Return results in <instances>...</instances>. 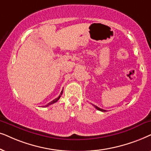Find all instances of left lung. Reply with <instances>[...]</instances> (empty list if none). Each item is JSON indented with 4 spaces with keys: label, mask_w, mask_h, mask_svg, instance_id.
I'll return each mask as SVG.
<instances>
[{
    "label": "left lung",
    "mask_w": 151,
    "mask_h": 151,
    "mask_svg": "<svg viewBox=\"0 0 151 151\" xmlns=\"http://www.w3.org/2000/svg\"><path fill=\"white\" fill-rule=\"evenodd\" d=\"M92 105H93V104H92ZM94 106V108H96V109H97L98 110H100V111H101V112H106V110H104V109H101V108H99V107H97V106H94V105H93Z\"/></svg>",
    "instance_id": "1"
}]
</instances>
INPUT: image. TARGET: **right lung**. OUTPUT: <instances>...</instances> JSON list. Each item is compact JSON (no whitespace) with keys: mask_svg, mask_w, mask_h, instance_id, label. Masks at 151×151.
<instances>
[{"mask_svg":"<svg viewBox=\"0 0 151 151\" xmlns=\"http://www.w3.org/2000/svg\"><path fill=\"white\" fill-rule=\"evenodd\" d=\"M63 90H62V91L61 92V93H60V95L58 96L57 98H56V99H55L53 100V101H50V103H48L47 105H45V106H44V107H47L48 106H50V105H51V104H55V103H56V102H57L58 100H59V99H60V97H61V96L62 95V94H63Z\"/></svg>","mask_w":151,"mask_h":151,"instance_id":"obj_1","label":"right lung"}]
</instances>
